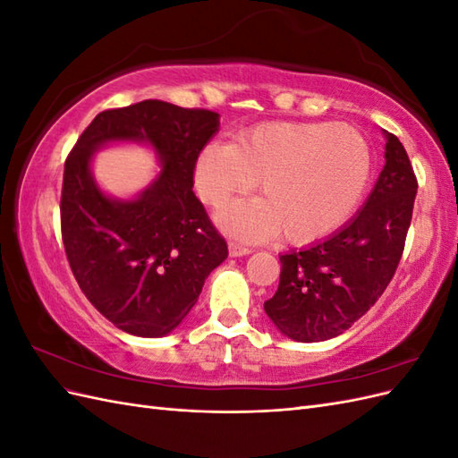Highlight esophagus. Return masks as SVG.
<instances>
[{"mask_svg":"<svg viewBox=\"0 0 458 458\" xmlns=\"http://www.w3.org/2000/svg\"><path fill=\"white\" fill-rule=\"evenodd\" d=\"M252 252V248H248V246H242V244H239V242H229V256H233V258H241V256H246V254H250Z\"/></svg>","mask_w":458,"mask_h":458,"instance_id":"1","label":"esophagus"}]
</instances>
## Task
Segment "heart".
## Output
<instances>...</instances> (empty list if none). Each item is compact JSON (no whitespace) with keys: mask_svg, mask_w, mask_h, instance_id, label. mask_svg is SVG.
Returning a JSON list of instances; mask_svg holds the SVG:
<instances>
[{"mask_svg":"<svg viewBox=\"0 0 458 458\" xmlns=\"http://www.w3.org/2000/svg\"><path fill=\"white\" fill-rule=\"evenodd\" d=\"M372 174V148L350 123L271 122L239 135L234 145L212 141L195 164L199 197L214 208L250 191L219 216L241 239L279 237L310 244L342 227Z\"/></svg>","mask_w":458,"mask_h":458,"instance_id":"heart-1","label":"heart"}]
</instances>
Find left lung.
Here are the masks:
<instances>
[{
  "mask_svg": "<svg viewBox=\"0 0 458 458\" xmlns=\"http://www.w3.org/2000/svg\"><path fill=\"white\" fill-rule=\"evenodd\" d=\"M384 135L386 164L359 214L328 239L279 256V288L263 310L288 338L342 335L394 279L419 183L405 147L394 133Z\"/></svg>",
  "mask_w": 458,
  "mask_h": 458,
  "instance_id": "1",
  "label": "left lung"
}]
</instances>
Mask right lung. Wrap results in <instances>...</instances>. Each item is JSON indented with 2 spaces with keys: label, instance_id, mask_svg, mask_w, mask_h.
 Returning <instances> with one entry per match:
<instances>
[{
  "label": "right lung",
  "instance_id": "right-lung-1",
  "mask_svg": "<svg viewBox=\"0 0 458 458\" xmlns=\"http://www.w3.org/2000/svg\"><path fill=\"white\" fill-rule=\"evenodd\" d=\"M217 130L212 110L148 99L97 114L64 162L61 233L68 263L93 308L128 335H170L227 258L225 239L192 192L197 157ZM116 140L147 142L163 164L131 201L105 196L90 174V157Z\"/></svg>",
  "mask_w": 458,
  "mask_h": 458
}]
</instances>
